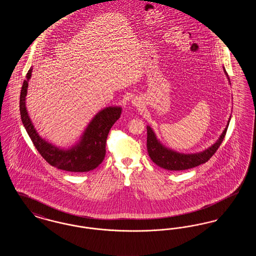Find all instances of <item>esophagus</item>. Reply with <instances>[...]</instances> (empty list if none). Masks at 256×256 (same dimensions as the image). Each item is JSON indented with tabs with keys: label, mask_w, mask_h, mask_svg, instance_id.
I'll return each instance as SVG.
<instances>
[{
	"label": "esophagus",
	"mask_w": 256,
	"mask_h": 256,
	"mask_svg": "<svg viewBox=\"0 0 256 256\" xmlns=\"http://www.w3.org/2000/svg\"><path fill=\"white\" fill-rule=\"evenodd\" d=\"M132 104H134V106H139V100H138V98H134V100H132Z\"/></svg>",
	"instance_id": "obj_1"
}]
</instances>
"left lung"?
<instances>
[{"mask_svg": "<svg viewBox=\"0 0 256 256\" xmlns=\"http://www.w3.org/2000/svg\"><path fill=\"white\" fill-rule=\"evenodd\" d=\"M224 71L228 76L224 68ZM230 121V119L228 120L224 130L220 136L219 140L214 145H212L202 152L191 154H180L163 146L158 140L156 134L150 128V126H146V148H148V156L158 166L166 170H182L196 167L200 164L207 162L219 148L222 140L224 139Z\"/></svg>", "mask_w": 256, "mask_h": 256, "instance_id": "8db88e82", "label": "left lung"}]
</instances>
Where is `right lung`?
<instances>
[{"instance_id":"1","label":"right lung","mask_w":256,"mask_h":256,"mask_svg":"<svg viewBox=\"0 0 256 256\" xmlns=\"http://www.w3.org/2000/svg\"><path fill=\"white\" fill-rule=\"evenodd\" d=\"M32 68L28 70L20 95V114L24 128L41 156L56 169L74 172L94 170L106 156V144L110 128L122 113L120 106L100 110L86 128L78 144L61 150L42 139L37 134L26 108V96Z\"/></svg>"}]
</instances>
